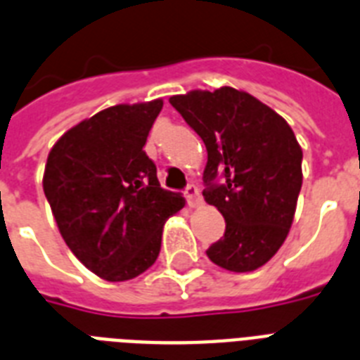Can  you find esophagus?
<instances>
[{"mask_svg":"<svg viewBox=\"0 0 360 360\" xmlns=\"http://www.w3.org/2000/svg\"><path fill=\"white\" fill-rule=\"evenodd\" d=\"M185 198L188 201L190 207H195L201 203V195H200V188L195 185H188L185 190Z\"/></svg>","mask_w":360,"mask_h":360,"instance_id":"1","label":"esophagus"}]
</instances>
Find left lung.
Masks as SVG:
<instances>
[{"label": "left lung", "mask_w": 360, "mask_h": 360, "mask_svg": "<svg viewBox=\"0 0 360 360\" xmlns=\"http://www.w3.org/2000/svg\"><path fill=\"white\" fill-rule=\"evenodd\" d=\"M170 103L205 144L203 195L226 218L207 257L236 274L261 268L283 246L296 212L303 183L296 134L276 110L231 86L190 90Z\"/></svg>", "instance_id": "left-lung-1"}]
</instances>
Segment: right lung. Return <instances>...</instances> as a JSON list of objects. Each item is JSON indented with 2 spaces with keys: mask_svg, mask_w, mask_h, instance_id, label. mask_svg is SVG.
Returning a JSON list of instances; mask_svg holds the SVG:
<instances>
[{
  "mask_svg": "<svg viewBox=\"0 0 360 360\" xmlns=\"http://www.w3.org/2000/svg\"><path fill=\"white\" fill-rule=\"evenodd\" d=\"M162 99L122 103L79 122L55 142L44 194L66 246L105 281H129L159 257L165 221L185 198L160 188L142 150Z\"/></svg>",
  "mask_w": 360,
  "mask_h": 360,
  "instance_id": "1",
  "label": "right lung"
}]
</instances>
